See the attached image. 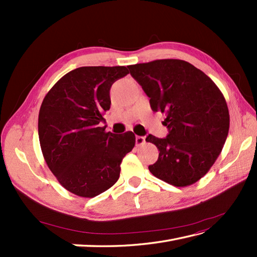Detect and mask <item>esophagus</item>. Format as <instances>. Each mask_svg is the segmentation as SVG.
Wrapping results in <instances>:
<instances>
[{
    "label": "esophagus",
    "instance_id": "1",
    "mask_svg": "<svg viewBox=\"0 0 257 257\" xmlns=\"http://www.w3.org/2000/svg\"><path fill=\"white\" fill-rule=\"evenodd\" d=\"M145 143H146L145 137H141V136H137V137H136V145L137 146H143Z\"/></svg>",
    "mask_w": 257,
    "mask_h": 257
}]
</instances>
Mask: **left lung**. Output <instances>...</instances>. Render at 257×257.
<instances>
[{"label":"left lung","mask_w":257,"mask_h":257,"mask_svg":"<svg viewBox=\"0 0 257 257\" xmlns=\"http://www.w3.org/2000/svg\"><path fill=\"white\" fill-rule=\"evenodd\" d=\"M150 98L154 111L166 113L168 137L149 135L159 158L149 171L174 187H188L209 172L230 128L225 98L202 70L181 59H157L128 66Z\"/></svg>","instance_id":"left-lung-1"}]
</instances>
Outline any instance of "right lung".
<instances>
[{
    "label": "right lung",
    "instance_id": "right-lung-1",
    "mask_svg": "<svg viewBox=\"0 0 257 257\" xmlns=\"http://www.w3.org/2000/svg\"><path fill=\"white\" fill-rule=\"evenodd\" d=\"M124 66H85L64 75L47 92L38 113L43 157L57 181L81 198H94L117 182L120 163L136 144L133 132L99 127L110 108L111 85Z\"/></svg>",
    "mask_w": 257,
    "mask_h": 257
}]
</instances>
